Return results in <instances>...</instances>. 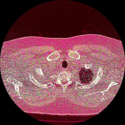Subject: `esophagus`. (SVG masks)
<instances>
[{
  "label": "esophagus",
  "instance_id": "34e87169",
  "mask_svg": "<svg viewBox=\"0 0 125 125\" xmlns=\"http://www.w3.org/2000/svg\"><path fill=\"white\" fill-rule=\"evenodd\" d=\"M63 71H67V69H63Z\"/></svg>",
  "mask_w": 125,
  "mask_h": 125
}]
</instances>
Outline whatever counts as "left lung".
Instances as JSON below:
<instances>
[{
  "label": "left lung",
  "mask_w": 125,
  "mask_h": 125,
  "mask_svg": "<svg viewBox=\"0 0 125 125\" xmlns=\"http://www.w3.org/2000/svg\"><path fill=\"white\" fill-rule=\"evenodd\" d=\"M79 78L80 82L82 84L91 83L92 79L96 76L92 72V70L90 69H86L84 67L80 69L79 73Z\"/></svg>",
  "instance_id": "1"
}]
</instances>
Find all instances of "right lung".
Here are the masks:
<instances>
[{"label": "right lung", "instance_id": "right-lung-1", "mask_svg": "<svg viewBox=\"0 0 125 125\" xmlns=\"http://www.w3.org/2000/svg\"><path fill=\"white\" fill-rule=\"evenodd\" d=\"M48 73H47V74H46V75H48ZM38 78H40V79H40V80H41V83H42L43 82V79H42V77H38Z\"/></svg>", "mask_w": 125, "mask_h": 125}]
</instances>
